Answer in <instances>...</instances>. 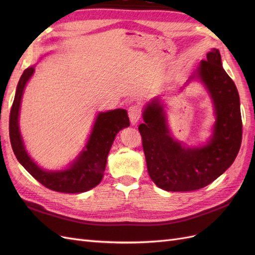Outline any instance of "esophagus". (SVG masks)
Wrapping results in <instances>:
<instances>
[{
    "instance_id": "esophagus-1",
    "label": "esophagus",
    "mask_w": 255,
    "mask_h": 255,
    "mask_svg": "<svg viewBox=\"0 0 255 255\" xmlns=\"http://www.w3.org/2000/svg\"><path fill=\"white\" fill-rule=\"evenodd\" d=\"M140 116H141V110L139 105L134 104L132 106H129L128 117L132 125H136V123L140 120Z\"/></svg>"
}]
</instances>
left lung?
I'll return each instance as SVG.
<instances>
[{
	"instance_id": "1",
	"label": "left lung",
	"mask_w": 255,
	"mask_h": 255,
	"mask_svg": "<svg viewBox=\"0 0 255 255\" xmlns=\"http://www.w3.org/2000/svg\"><path fill=\"white\" fill-rule=\"evenodd\" d=\"M210 92L216 122L212 138L202 146L187 148L174 140L167 127L164 106L158 99L145 106L144 123L138 127L151 180L167 191H191L205 187L233 164L241 149L243 122L239 95L225 71L219 50L201 60L192 79Z\"/></svg>"
}]
</instances>
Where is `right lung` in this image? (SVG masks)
Segmentation results:
<instances>
[{"mask_svg":"<svg viewBox=\"0 0 255 255\" xmlns=\"http://www.w3.org/2000/svg\"><path fill=\"white\" fill-rule=\"evenodd\" d=\"M34 71V67H29L21 75L10 110L9 137L14 155L30 175L51 190L79 194L96 187L103 177L107 155L116 135L120 129L129 126L128 112L119 109L99 113L85 149L70 167L60 171L43 170L28 156L19 129V112L23 90Z\"/></svg>","mask_w":255,"mask_h":255,"instance_id":"obj_1","label":"right lung"}]
</instances>
